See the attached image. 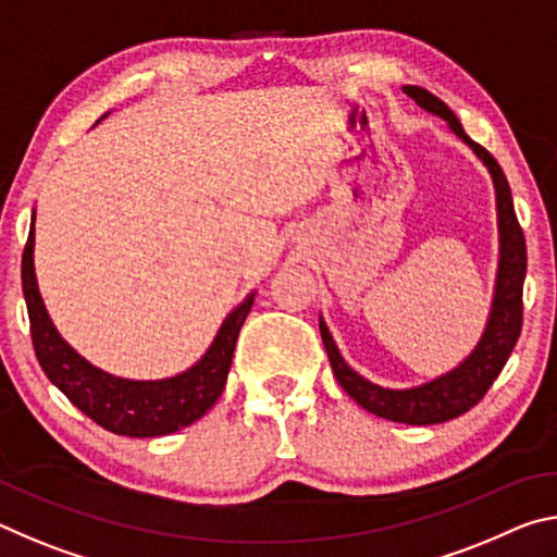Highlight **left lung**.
Returning a JSON list of instances; mask_svg holds the SVG:
<instances>
[{"label": "left lung", "mask_w": 557, "mask_h": 557, "mask_svg": "<svg viewBox=\"0 0 557 557\" xmlns=\"http://www.w3.org/2000/svg\"><path fill=\"white\" fill-rule=\"evenodd\" d=\"M403 92L412 98L422 110L432 112L447 122V127L474 152L486 172L492 174L494 194H496V221H498V268L494 282L492 312H488L484 334L479 338L474 351L455 369L437 375L428 383L412 385V388H383V385L363 379L346 363L338 351L332 332L322 317H319V332L326 348L329 363L342 388L351 398L379 418L391 422H405V425H437L451 418H459L469 408L484 398L492 388L496 375L511 356L523 324V280H525V238L521 225H518L511 186L498 166L496 159L486 152L482 145L471 139L461 122L457 120L445 102L430 90L420 86H403Z\"/></svg>", "instance_id": "left-lung-1"}]
</instances>
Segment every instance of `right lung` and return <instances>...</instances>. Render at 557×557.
<instances>
[{
    "mask_svg": "<svg viewBox=\"0 0 557 557\" xmlns=\"http://www.w3.org/2000/svg\"><path fill=\"white\" fill-rule=\"evenodd\" d=\"M34 221L36 213L32 215L29 240H26L22 258V289L26 309H29L36 358L55 388L100 428L125 437L172 435V432L203 418L219 400L223 385L228 381L235 342H238L240 326L256 301V292H250L223 319L219 334L213 336L211 346L191 369L159 381L120 379L83 358L53 326L41 299L39 282H36Z\"/></svg>",
    "mask_w": 557,
    "mask_h": 557,
    "instance_id": "add662e5",
    "label": "right lung"
}]
</instances>
